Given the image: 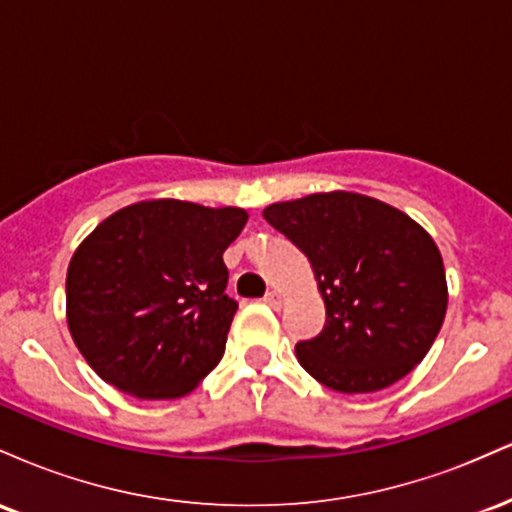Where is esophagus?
Returning <instances> with one entry per match:
<instances>
[{
    "mask_svg": "<svg viewBox=\"0 0 512 512\" xmlns=\"http://www.w3.org/2000/svg\"><path fill=\"white\" fill-rule=\"evenodd\" d=\"M264 303L272 305V308H281V305H284V296H281L279 291H267V296H264Z\"/></svg>",
    "mask_w": 512,
    "mask_h": 512,
    "instance_id": "obj_1",
    "label": "esophagus"
}]
</instances>
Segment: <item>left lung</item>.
<instances>
[{"label": "left lung", "mask_w": 512, "mask_h": 512, "mask_svg": "<svg viewBox=\"0 0 512 512\" xmlns=\"http://www.w3.org/2000/svg\"><path fill=\"white\" fill-rule=\"evenodd\" d=\"M310 260L325 301L322 332L298 363L330 390L395 385L436 342L448 310L438 245L411 216L358 192H317L262 211Z\"/></svg>", "instance_id": "left-lung-1"}]
</instances>
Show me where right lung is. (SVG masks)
<instances>
[{"instance_id":"add662e5","label":"right lung","mask_w":512,"mask_h":512,"mask_svg":"<svg viewBox=\"0 0 512 512\" xmlns=\"http://www.w3.org/2000/svg\"><path fill=\"white\" fill-rule=\"evenodd\" d=\"M240 207L146 199L81 240L67 269V325L86 363L139 399L190 395L226 349L238 303L223 252Z\"/></svg>"}]
</instances>
